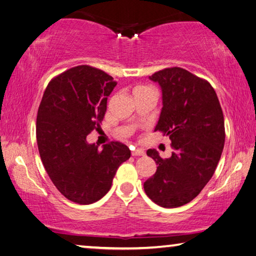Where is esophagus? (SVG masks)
I'll use <instances>...</instances> for the list:
<instances>
[{
    "instance_id": "34e87169",
    "label": "esophagus",
    "mask_w": 256,
    "mask_h": 256,
    "mask_svg": "<svg viewBox=\"0 0 256 256\" xmlns=\"http://www.w3.org/2000/svg\"><path fill=\"white\" fill-rule=\"evenodd\" d=\"M132 156H134V157H140V156H144V149H134L132 151Z\"/></svg>"
}]
</instances>
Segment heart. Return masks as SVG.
<instances>
[{
	"label": "heart",
	"instance_id": "heart-1",
	"mask_svg": "<svg viewBox=\"0 0 256 256\" xmlns=\"http://www.w3.org/2000/svg\"><path fill=\"white\" fill-rule=\"evenodd\" d=\"M141 88H144V86H141ZM138 89H140V88H138Z\"/></svg>",
	"mask_w": 256,
	"mask_h": 256
}]
</instances>
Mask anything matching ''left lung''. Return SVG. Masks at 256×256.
Masks as SVG:
<instances>
[{
  "instance_id": "1",
  "label": "left lung",
  "mask_w": 256,
  "mask_h": 256,
  "mask_svg": "<svg viewBox=\"0 0 256 256\" xmlns=\"http://www.w3.org/2000/svg\"><path fill=\"white\" fill-rule=\"evenodd\" d=\"M149 79L157 82L162 94L154 132L170 136L172 152L162 159L157 150L146 151L158 167L144 182V192L162 208L182 206L198 196L222 157V110L209 82L184 68H164Z\"/></svg>"
}]
</instances>
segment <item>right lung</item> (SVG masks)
Segmentation results:
<instances>
[{
	"mask_svg": "<svg viewBox=\"0 0 256 256\" xmlns=\"http://www.w3.org/2000/svg\"><path fill=\"white\" fill-rule=\"evenodd\" d=\"M115 86L98 68H72L50 82L38 108L36 136L42 164L56 188L79 204L106 196L120 164L131 157L120 142L102 146V151L86 142L102 123Z\"/></svg>",
	"mask_w": 256,
	"mask_h": 256,
	"instance_id": "1",
	"label": "right lung"
}]
</instances>
